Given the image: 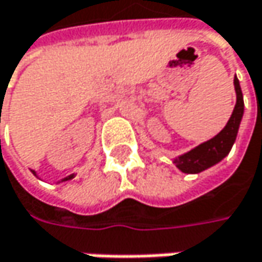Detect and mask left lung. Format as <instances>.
<instances>
[{"instance_id": "8db88e82", "label": "left lung", "mask_w": 262, "mask_h": 262, "mask_svg": "<svg viewBox=\"0 0 262 262\" xmlns=\"http://www.w3.org/2000/svg\"><path fill=\"white\" fill-rule=\"evenodd\" d=\"M234 86H235V93H237V103H235L232 115H231L229 121L226 123L224 130H221V133H217L210 141L198 145L192 151L174 159V163L177 165L180 171H183L186 174L201 172L204 169L216 165L217 162H221L229 153V150L237 138L238 126H240L243 111H245L243 93H242L240 82L237 78H234Z\"/></svg>"}]
</instances>
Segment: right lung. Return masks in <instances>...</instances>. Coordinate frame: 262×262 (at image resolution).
Instances as JSON below:
<instances>
[{
    "label": "right lung",
    "mask_w": 262,
    "mask_h": 262,
    "mask_svg": "<svg viewBox=\"0 0 262 262\" xmlns=\"http://www.w3.org/2000/svg\"><path fill=\"white\" fill-rule=\"evenodd\" d=\"M33 174H36V172L33 171ZM70 179H73V176H69V177H66V179L62 180V181H66V180H70Z\"/></svg>",
    "instance_id": "right-lung-1"
}]
</instances>
